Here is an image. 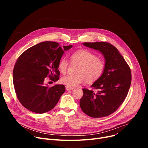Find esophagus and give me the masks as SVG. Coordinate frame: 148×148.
<instances>
[{"mask_svg": "<svg viewBox=\"0 0 148 148\" xmlns=\"http://www.w3.org/2000/svg\"><path fill=\"white\" fill-rule=\"evenodd\" d=\"M66 90H73V89H74V88H71V87H69V86H66Z\"/></svg>", "mask_w": 148, "mask_h": 148, "instance_id": "obj_1", "label": "esophagus"}]
</instances>
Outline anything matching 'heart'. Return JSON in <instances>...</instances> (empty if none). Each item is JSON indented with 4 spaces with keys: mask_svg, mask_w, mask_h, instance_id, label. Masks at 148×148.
Listing matches in <instances>:
<instances>
[{
    "mask_svg": "<svg viewBox=\"0 0 148 148\" xmlns=\"http://www.w3.org/2000/svg\"><path fill=\"white\" fill-rule=\"evenodd\" d=\"M73 63L80 64L76 69L75 75H66L62 77L60 81L69 87L74 88L86 80L94 83L102 75L105 68L104 60L98 58L95 54L86 49L76 50L71 54ZM69 63L68 59L62 58L58 63V69L62 74L67 71Z\"/></svg>",
    "mask_w": 148,
    "mask_h": 148,
    "instance_id": "heart-1",
    "label": "heart"
}]
</instances>
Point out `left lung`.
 <instances>
[{"mask_svg":"<svg viewBox=\"0 0 148 148\" xmlns=\"http://www.w3.org/2000/svg\"><path fill=\"white\" fill-rule=\"evenodd\" d=\"M83 44L101 53L106 62L102 75L91 86L97 91L83 89L80 106L83 112L92 118L106 117L116 111L127 96L131 82V69L118 49L110 43Z\"/></svg>","mask_w":148,"mask_h":148,"instance_id":"obj_1","label":"left lung"}]
</instances>
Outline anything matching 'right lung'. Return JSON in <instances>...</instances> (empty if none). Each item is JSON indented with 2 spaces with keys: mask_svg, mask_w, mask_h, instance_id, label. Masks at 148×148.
<instances>
[{
  "mask_svg": "<svg viewBox=\"0 0 148 148\" xmlns=\"http://www.w3.org/2000/svg\"><path fill=\"white\" fill-rule=\"evenodd\" d=\"M72 47L42 42L31 47L18 58L13 70V84L18 99L27 110L41 114L57 104L65 90L64 85L49 87L45 81L47 77L53 82L59 80V61L64 51Z\"/></svg>",
  "mask_w": 148,
  "mask_h": 148,
  "instance_id": "right-lung-1",
  "label": "right lung"
}]
</instances>
